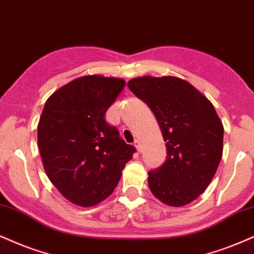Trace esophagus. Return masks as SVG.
Here are the masks:
<instances>
[{
  "label": "esophagus",
  "instance_id": "1",
  "mask_svg": "<svg viewBox=\"0 0 254 254\" xmlns=\"http://www.w3.org/2000/svg\"><path fill=\"white\" fill-rule=\"evenodd\" d=\"M134 145H135L137 152H141V143H140V140L136 139L135 141H134Z\"/></svg>",
  "mask_w": 254,
  "mask_h": 254
}]
</instances>
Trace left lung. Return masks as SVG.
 <instances>
[{
  "label": "left lung",
  "instance_id": "obj_1",
  "mask_svg": "<svg viewBox=\"0 0 254 254\" xmlns=\"http://www.w3.org/2000/svg\"><path fill=\"white\" fill-rule=\"evenodd\" d=\"M128 88L151 108L161 128L167 156L148 172L151 192L180 207L205 192L223 156L224 127L211 102L187 81L143 76Z\"/></svg>",
  "mask_w": 254,
  "mask_h": 254
}]
</instances>
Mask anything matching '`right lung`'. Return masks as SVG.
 <instances>
[{
	"label": "right lung",
	"mask_w": 254,
	"mask_h": 254,
	"mask_svg": "<svg viewBox=\"0 0 254 254\" xmlns=\"http://www.w3.org/2000/svg\"><path fill=\"white\" fill-rule=\"evenodd\" d=\"M125 84L100 75L79 77L56 90L43 108L37 127L43 167L75 205L88 207L111 195L136 152L105 119Z\"/></svg>",
	"instance_id": "1"
}]
</instances>
